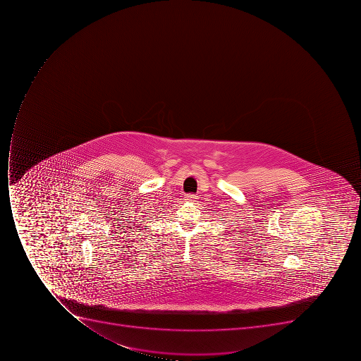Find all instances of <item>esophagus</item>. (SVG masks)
Listing matches in <instances>:
<instances>
[{"label":"esophagus","mask_w":361,"mask_h":361,"mask_svg":"<svg viewBox=\"0 0 361 361\" xmlns=\"http://www.w3.org/2000/svg\"><path fill=\"white\" fill-rule=\"evenodd\" d=\"M197 199V196L194 195V194H188V195H185V201L188 202H193Z\"/></svg>","instance_id":"1"}]
</instances>
